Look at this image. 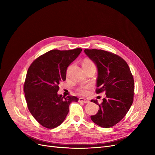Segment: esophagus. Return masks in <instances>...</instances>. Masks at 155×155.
<instances>
[{"label": "esophagus", "instance_id": "34e87169", "mask_svg": "<svg viewBox=\"0 0 155 155\" xmlns=\"http://www.w3.org/2000/svg\"><path fill=\"white\" fill-rule=\"evenodd\" d=\"M79 102H83L84 103V104H88V103H89V101L87 99H85V98H79Z\"/></svg>", "mask_w": 155, "mask_h": 155}]
</instances>
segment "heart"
<instances>
[{
    "label": "heart",
    "instance_id": "obj_1",
    "mask_svg": "<svg viewBox=\"0 0 155 155\" xmlns=\"http://www.w3.org/2000/svg\"><path fill=\"white\" fill-rule=\"evenodd\" d=\"M82 66L84 69L92 67H95V64L92 60L89 59H85L83 60ZM91 85H81L79 86L77 88L78 92L82 95H85L88 92V89L91 88Z\"/></svg>",
    "mask_w": 155,
    "mask_h": 155
}]
</instances>
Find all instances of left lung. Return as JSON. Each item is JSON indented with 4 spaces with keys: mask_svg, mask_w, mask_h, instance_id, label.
<instances>
[{
    "mask_svg": "<svg viewBox=\"0 0 155 155\" xmlns=\"http://www.w3.org/2000/svg\"><path fill=\"white\" fill-rule=\"evenodd\" d=\"M85 54L97 69L96 93L105 92L106 97L97 113L91 116L94 123L104 128L118 124L127 113L133 102L134 79L130 68L120 56L103 50L85 49Z\"/></svg>",
    "mask_w": 155,
    "mask_h": 155,
    "instance_id": "left-lung-1",
    "label": "left lung"
}]
</instances>
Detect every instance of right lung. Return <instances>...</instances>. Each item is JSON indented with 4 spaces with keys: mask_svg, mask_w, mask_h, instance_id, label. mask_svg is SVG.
Here are the masks:
<instances>
[{
    "mask_svg": "<svg viewBox=\"0 0 155 155\" xmlns=\"http://www.w3.org/2000/svg\"><path fill=\"white\" fill-rule=\"evenodd\" d=\"M81 48L52 50L31 63L26 74L24 92L28 108L34 118L48 129L61 124L69 111V105L77 102L76 96L58 94L59 84L66 79L68 67L76 59Z\"/></svg>",
    "mask_w": 155,
    "mask_h": 155,
    "instance_id": "add662e5",
    "label": "right lung"
}]
</instances>
